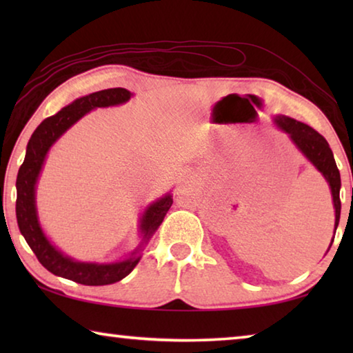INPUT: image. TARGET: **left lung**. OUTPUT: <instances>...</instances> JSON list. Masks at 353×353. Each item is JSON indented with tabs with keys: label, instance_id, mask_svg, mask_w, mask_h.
<instances>
[{
	"label": "left lung",
	"instance_id": "obj_1",
	"mask_svg": "<svg viewBox=\"0 0 353 353\" xmlns=\"http://www.w3.org/2000/svg\"><path fill=\"white\" fill-rule=\"evenodd\" d=\"M277 126L290 135L291 141L297 146L305 157L312 162L316 170H318L325 181L330 185L332 196H333V207H334V230L339 224V214H341V201H339V188H341V176L334 162L333 152L328 146L327 140L319 132H316L313 128L307 126L301 121H296L290 117H277ZM333 243V240H332ZM332 243L328 249L332 248Z\"/></svg>",
	"mask_w": 353,
	"mask_h": 353
}]
</instances>
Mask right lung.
I'll use <instances>...</instances> for the list:
<instances>
[{
	"mask_svg": "<svg viewBox=\"0 0 353 353\" xmlns=\"http://www.w3.org/2000/svg\"><path fill=\"white\" fill-rule=\"evenodd\" d=\"M130 97L132 93L126 88H107V90L77 98L62 110H59L56 115L43 119L29 139L25 162L20 166L19 176H17V223L35 256L54 276L90 286L119 282L129 276L137 263L140 261V252L162 224L166 212L172 204V196L168 193L146 208L140 219V232L143 236L140 246L130 254L129 259L117 263H87L70 259L56 246H52L40 227L37 207H35V183H37L50 148L90 110L97 107L124 104Z\"/></svg>",
	"mask_w": 353,
	"mask_h": 353,
	"instance_id": "obj_1",
	"label": "right lung"
}]
</instances>
